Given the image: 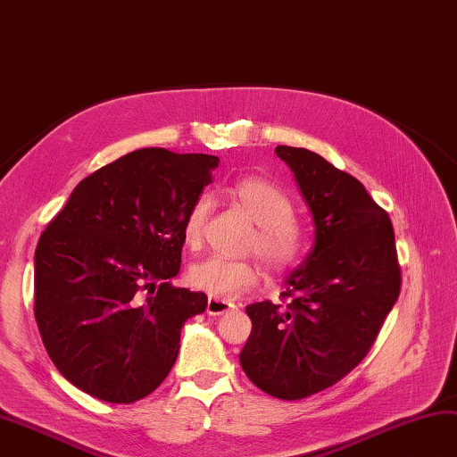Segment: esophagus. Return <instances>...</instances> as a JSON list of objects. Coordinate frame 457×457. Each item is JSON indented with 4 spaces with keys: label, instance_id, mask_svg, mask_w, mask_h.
Segmentation results:
<instances>
[{
    "label": "esophagus",
    "instance_id": "1",
    "mask_svg": "<svg viewBox=\"0 0 457 457\" xmlns=\"http://www.w3.org/2000/svg\"><path fill=\"white\" fill-rule=\"evenodd\" d=\"M230 308H235V304L228 303V300H222V298H209V303H206V312L212 316L225 314Z\"/></svg>",
    "mask_w": 457,
    "mask_h": 457
}]
</instances>
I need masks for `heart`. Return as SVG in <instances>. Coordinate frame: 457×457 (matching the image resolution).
Returning a JSON list of instances; mask_svg holds the SVG:
<instances>
[{
  "label": "heart",
  "mask_w": 457,
  "mask_h": 457,
  "mask_svg": "<svg viewBox=\"0 0 457 457\" xmlns=\"http://www.w3.org/2000/svg\"><path fill=\"white\" fill-rule=\"evenodd\" d=\"M230 196L256 222L248 251L262 258L272 274H288L303 264L308 253V228L295 217V203L278 185L261 177H248L230 187ZM211 195L201 193L188 206L183 222L185 240L196 246L203 240L211 212ZM261 280V266L254 261L209 256L188 269V282L206 295L235 298Z\"/></svg>",
  "instance_id": "heart-1"
}]
</instances>
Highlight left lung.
Instances as JSON below:
<instances>
[{
    "mask_svg": "<svg viewBox=\"0 0 457 457\" xmlns=\"http://www.w3.org/2000/svg\"><path fill=\"white\" fill-rule=\"evenodd\" d=\"M314 219V248L290 274L280 306H246L253 330L240 366L262 392L303 400L350 374L400 296L390 214L364 185L318 153L278 145Z\"/></svg>",
    "mask_w": 457,
    "mask_h": 457,
    "instance_id": "obj_1",
    "label": "left lung"
}]
</instances>
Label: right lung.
Returning <instances> with one entry per match:
<instances>
[{
	"mask_svg": "<svg viewBox=\"0 0 457 457\" xmlns=\"http://www.w3.org/2000/svg\"><path fill=\"white\" fill-rule=\"evenodd\" d=\"M219 157L147 147L83 179L36 248V322L59 372L93 398L133 403L173 368L206 295L177 288L188 206Z\"/></svg>",
	"mask_w": 457,
	"mask_h": 457,
	"instance_id": "add662e5",
	"label": "right lung"
}]
</instances>
